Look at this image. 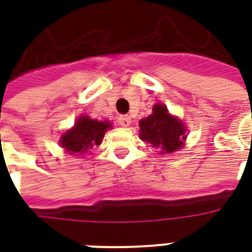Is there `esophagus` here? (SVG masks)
Returning a JSON list of instances; mask_svg holds the SVG:
<instances>
[{
    "mask_svg": "<svg viewBox=\"0 0 252 252\" xmlns=\"http://www.w3.org/2000/svg\"><path fill=\"white\" fill-rule=\"evenodd\" d=\"M131 117L129 116H120L119 117V124H120L121 126H131Z\"/></svg>",
    "mask_w": 252,
    "mask_h": 252,
    "instance_id": "34e87169",
    "label": "esophagus"
}]
</instances>
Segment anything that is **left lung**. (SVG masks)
<instances>
[{
  "label": "left lung",
  "instance_id": "1",
  "mask_svg": "<svg viewBox=\"0 0 252 252\" xmlns=\"http://www.w3.org/2000/svg\"><path fill=\"white\" fill-rule=\"evenodd\" d=\"M143 142L150 143L162 154L178 151L186 140L185 126L177 117L171 116L166 105H154L153 113L139 123Z\"/></svg>",
  "mask_w": 252,
  "mask_h": 252
}]
</instances>
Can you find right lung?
<instances>
[{
	"label": "right lung",
	"mask_w": 252,
	"mask_h": 252,
	"mask_svg": "<svg viewBox=\"0 0 252 252\" xmlns=\"http://www.w3.org/2000/svg\"><path fill=\"white\" fill-rule=\"evenodd\" d=\"M110 126L109 121L92 120L88 116H81L71 129L63 133L59 144L71 155H83L89 150L101 144L105 132Z\"/></svg>",
	"instance_id": "obj_1"
}]
</instances>
